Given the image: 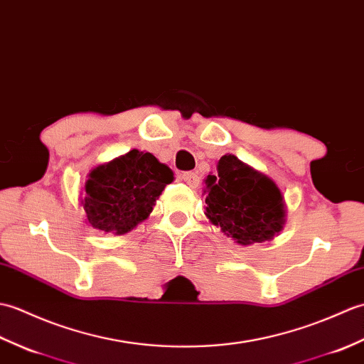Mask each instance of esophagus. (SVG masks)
I'll return each mask as SVG.
<instances>
[{
  "label": "esophagus",
  "mask_w": 364,
  "mask_h": 364,
  "mask_svg": "<svg viewBox=\"0 0 364 364\" xmlns=\"http://www.w3.org/2000/svg\"><path fill=\"white\" fill-rule=\"evenodd\" d=\"M181 179H182L185 183H187V185H190L191 188H196L198 185H199V177H198V174L191 173V171L182 173V174H181Z\"/></svg>",
  "instance_id": "34e87169"
}]
</instances>
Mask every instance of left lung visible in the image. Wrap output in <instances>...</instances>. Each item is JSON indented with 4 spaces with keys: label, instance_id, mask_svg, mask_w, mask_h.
I'll return each instance as SVG.
<instances>
[{
    "label": "left lung",
    "instance_id": "1",
    "mask_svg": "<svg viewBox=\"0 0 364 364\" xmlns=\"http://www.w3.org/2000/svg\"><path fill=\"white\" fill-rule=\"evenodd\" d=\"M204 183L207 220L237 245L264 243L284 230L287 204L277 183L238 157L223 156Z\"/></svg>",
    "mask_w": 364,
    "mask_h": 364
}]
</instances>
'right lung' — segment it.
<instances>
[{
    "mask_svg": "<svg viewBox=\"0 0 364 364\" xmlns=\"http://www.w3.org/2000/svg\"><path fill=\"white\" fill-rule=\"evenodd\" d=\"M87 177L79 198L85 224L124 235L151 215L174 173L151 152L132 149L95 166Z\"/></svg>",
    "mask_w": 364,
    "mask_h": 364,
    "instance_id": "1",
    "label": "right lung"
}]
</instances>
